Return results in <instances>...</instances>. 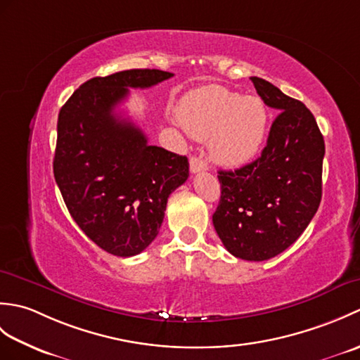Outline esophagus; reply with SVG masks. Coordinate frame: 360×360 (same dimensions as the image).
Masks as SVG:
<instances>
[{"label":"esophagus","mask_w":360,"mask_h":360,"mask_svg":"<svg viewBox=\"0 0 360 360\" xmlns=\"http://www.w3.org/2000/svg\"><path fill=\"white\" fill-rule=\"evenodd\" d=\"M207 170V164H205V160L200 156H193L190 159V172L192 173H200Z\"/></svg>","instance_id":"esophagus-1"}]
</instances>
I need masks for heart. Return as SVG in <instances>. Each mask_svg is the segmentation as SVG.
I'll return each instance as SVG.
<instances>
[{"mask_svg": "<svg viewBox=\"0 0 360 360\" xmlns=\"http://www.w3.org/2000/svg\"><path fill=\"white\" fill-rule=\"evenodd\" d=\"M181 125L198 141L209 139L210 155L226 167L254 159L267 129V110L257 97H244L221 86L188 93L176 110Z\"/></svg>", "mask_w": 360, "mask_h": 360, "instance_id": "b5f03b06", "label": "heart"}]
</instances>
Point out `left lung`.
<instances>
[{
    "label": "left lung",
    "mask_w": 360,
    "mask_h": 360,
    "mask_svg": "<svg viewBox=\"0 0 360 360\" xmlns=\"http://www.w3.org/2000/svg\"><path fill=\"white\" fill-rule=\"evenodd\" d=\"M277 110L262 156L218 172L221 200L213 226L236 258L264 262L286 250L311 223L322 200L325 142L312 112L272 83L250 77Z\"/></svg>",
    "instance_id": "obj_1"
}]
</instances>
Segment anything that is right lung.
<instances>
[{
	"instance_id": "right-lung-1",
	"label": "right lung",
	"mask_w": 360,
	"mask_h": 360,
	"mask_svg": "<svg viewBox=\"0 0 360 360\" xmlns=\"http://www.w3.org/2000/svg\"><path fill=\"white\" fill-rule=\"evenodd\" d=\"M170 77L159 70L94 77L58 112L56 182L83 233L116 257L150 246L168 196L188 178L186 156L148 145L141 128L114 111L129 88H150Z\"/></svg>"
}]
</instances>
